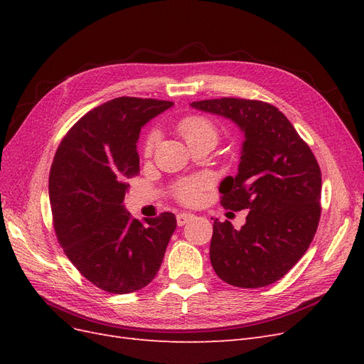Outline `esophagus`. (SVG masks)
I'll list each match as a JSON object with an SVG mask.
<instances>
[{"mask_svg":"<svg viewBox=\"0 0 364 364\" xmlns=\"http://www.w3.org/2000/svg\"><path fill=\"white\" fill-rule=\"evenodd\" d=\"M193 217H194V214H191V213H179L178 215H176V222H178L179 226H183L188 223Z\"/></svg>","mask_w":364,"mask_h":364,"instance_id":"esophagus-1","label":"esophagus"}]
</instances>
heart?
<instances>
[{"label": "heart", "instance_id": "b5f03b06", "mask_svg": "<svg viewBox=\"0 0 364 364\" xmlns=\"http://www.w3.org/2000/svg\"><path fill=\"white\" fill-rule=\"evenodd\" d=\"M179 134L183 136V139L188 142L202 139V138H211L217 141V129L215 126L205 117L200 115H188L179 121L178 124ZM158 135L156 132H151V134L146 139V153H150L156 144ZM211 185V178L209 176H197V178H190L181 181L174 188V194L178 199L183 203H196L200 199L202 191L209 188Z\"/></svg>", "mask_w": 364, "mask_h": 364}]
</instances>
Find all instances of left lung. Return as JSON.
<instances>
[{"label":"left lung","mask_w":364,"mask_h":364,"mask_svg":"<svg viewBox=\"0 0 364 364\" xmlns=\"http://www.w3.org/2000/svg\"><path fill=\"white\" fill-rule=\"evenodd\" d=\"M245 134L238 171L220 183L226 209H249L245 226L213 225L209 258L217 277L241 289L277 282L310 247L321 218L322 174L306 142L278 107L245 98L193 102Z\"/></svg>","instance_id":"8db88e82"}]
</instances>
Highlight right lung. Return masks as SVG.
<instances>
[{"label": "right lung", "mask_w": 364, "mask_h": 364, "mask_svg": "<svg viewBox=\"0 0 364 364\" xmlns=\"http://www.w3.org/2000/svg\"><path fill=\"white\" fill-rule=\"evenodd\" d=\"M173 105L114 98L77 121L54 155L48 193L58 240L105 291L126 294L150 284L178 225L171 213L139 222L124 208L127 179L139 171L141 129Z\"/></svg>", "instance_id": "1"}]
</instances>
